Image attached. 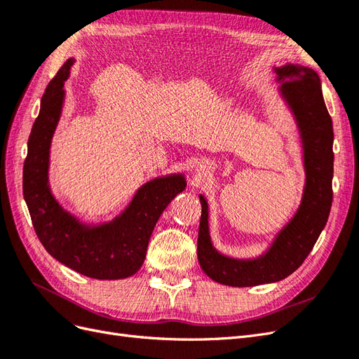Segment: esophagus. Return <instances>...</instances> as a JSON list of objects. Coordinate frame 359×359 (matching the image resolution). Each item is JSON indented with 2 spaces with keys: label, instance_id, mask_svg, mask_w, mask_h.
<instances>
[{
  "label": "esophagus",
  "instance_id": "34e87169",
  "mask_svg": "<svg viewBox=\"0 0 359 359\" xmlns=\"http://www.w3.org/2000/svg\"><path fill=\"white\" fill-rule=\"evenodd\" d=\"M211 169V163L205 158H199L196 161V172L198 173H203V172H208Z\"/></svg>",
  "mask_w": 359,
  "mask_h": 359
}]
</instances>
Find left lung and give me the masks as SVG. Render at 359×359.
I'll list each match as a JSON object with an SVG mask.
<instances>
[{"mask_svg":"<svg viewBox=\"0 0 359 359\" xmlns=\"http://www.w3.org/2000/svg\"><path fill=\"white\" fill-rule=\"evenodd\" d=\"M277 93L297 126L304 166L302 198L292 219L281 227L262 255L233 257L219 252L210 233L208 202L199 194L202 214L198 259L203 273L217 283L248 287L276 283L290 276L306 260L328 222L332 203L334 132L323 102L318 73L301 64L274 67Z\"/></svg>","mask_w":359,"mask_h":359,"instance_id":"8db88e82","label":"left lung"}]
</instances>
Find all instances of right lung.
Returning a JSON list of instances; mask_svg holds the SVG:
<instances>
[{
	"label": "right lung",
	"instance_id": "add662e5",
	"mask_svg": "<svg viewBox=\"0 0 359 359\" xmlns=\"http://www.w3.org/2000/svg\"><path fill=\"white\" fill-rule=\"evenodd\" d=\"M74 58L62 64L41 97L40 112L28 139L24 165V198L32 226L46 252L86 277L119 280L142 266L151 233L160 215L186 190L184 173L156 177L140 186L126 208L112 220L85 222L64 210L49 184L50 145L62 115Z\"/></svg>",
	"mask_w": 359,
	"mask_h": 359
}]
</instances>
